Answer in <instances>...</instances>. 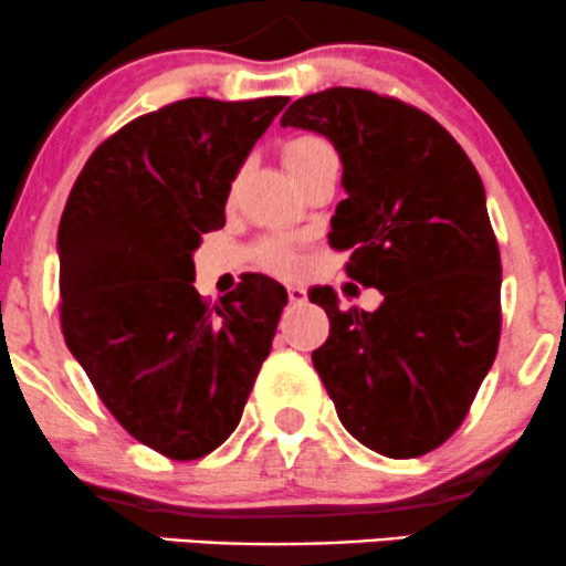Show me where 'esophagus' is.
Returning a JSON list of instances; mask_svg holds the SVG:
<instances>
[{"instance_id": "34e87169", "label": "esophagus", "mask_w": 566, "mask_h": 566, "mask_svg": "<svg viewBox=\"0 0 566 566\" xmlns=\"http://www.w3.org/2000/svg\"><path fill=\"white\" fill-rule=\"evenodd\" d=\"M287 297H290V303H303L305 301V290L301 287V284H290Z\"/></svg>"}]
</instances>
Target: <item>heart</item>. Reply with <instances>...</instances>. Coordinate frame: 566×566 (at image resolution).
Returning a JSON list of instances; mask_svg holds the SVG:
<instances>
[{"mask_svg": "<svg viewBox=\"0 0 566 566\" xmlns=\"http://www.w3.org/2000/svg\"><path fill=\"white\" fill-rule=\"evenodd\" d=\"M327 161H337L333 146L327 140L314 138V135H303V138L290 140L284 146V167H287L292 180L303 178L305 172L316 170V167L327 165ZM263 263L265 269L276 271V274H292L297 269V255L284 244H269Z\"/></svg>", "mask_w": 566, "mask_h": 566, "instance_id": "obj_1", "label": "heart"}]
</instances>
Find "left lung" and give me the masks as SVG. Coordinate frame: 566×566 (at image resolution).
Masks as SVG:
<instances>
[{"instance_id":"obj_1","label":"left lung","mask_w":566,"mask_h":566,"mask_svg":"<svg viewBox=\"0 0 566 566\" xmlns=\"http://www.w3.org/2000/svg\"><path fill=\"white\" fill-rule=\"evenodd\" d=\"M282 127L335 146L346 199L329 244L380 290L375 311L311 303L329 337L311 354L346 431L386 458L431 452L463 423L500 340V252L476 167L437 119L369 90L297 97Z\"/></svg>"}]
</instances>
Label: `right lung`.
Segmentation results:
<instances>
[{"label": "right lung", "mask_w": 566, "mask_h": 566, "mask_svg": "<svg viewBox=\"0 0 566 566\" xmlns=\"http://www.w3.org/2000/svg\"><path fill=\"white\" fill-rule=\"evenodd\" d=\"M290 97H186L95 148L57 226L61 324L103 405L172 460L239 426L287 290L250 274L207 308L201 233L223 229L231 184Z\"/></svg>", "instance_id": "right-lung-1"}]
</instances>
